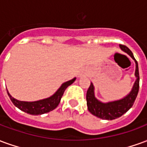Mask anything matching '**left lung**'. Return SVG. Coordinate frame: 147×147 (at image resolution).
<instances>
[{"label":"left lung","instance_id":"obj_1","mask_svg":"<svg viewBox=\"0 0 147 147\" xmlns=\"http://www.w3.org/2000/svg\"><path fill=\"white\" fill-rule=\"evenodd\" d=\"M120 49L123 52L127 53L136 62V80L131 91L125 96L123 98L114 102L103 103L96 98L94 96V87L92 83H90V87L86 92V105L88 106V110L94 116L101 118L102 120H112L121 117L123 114L127 113L132 107L136 97L138 95L139 89V73L138 62L134 57L132 52L127 47L126 45H120Z\"/></svg>","mask_w":147,"mask_h":147}]
</instances>
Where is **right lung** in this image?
<instances>
[{
  "mask_svg": "<svg viewBox=\"0 0 147 147\" xmlns=\"http://www.w3.org/2000/svg\"><path fill=\"white\" fill-rule=\"evenodd\" d=\"M76 79V78H74L72 80L63 83L61 87L57 90V91L51 97H49L48 98L36 101V102L18 101L11 97L8 90H7V92H8L9 98L11 99V102L14 104L15 106H16L20 110L24 111L27 113L31 114V115H42V114L46 113L53 110L54 109L57 107L59 103L61 102V98L64 94V90H66L67 86H70L71 83L75 82Z\"/></svg>",
  "mask_w": 147,
  "mask_h": 147,
  "instance_id": "1",
  "label": "right lung"
}]
</instances>
